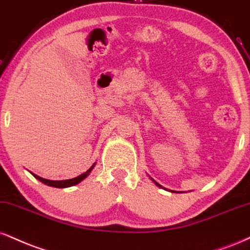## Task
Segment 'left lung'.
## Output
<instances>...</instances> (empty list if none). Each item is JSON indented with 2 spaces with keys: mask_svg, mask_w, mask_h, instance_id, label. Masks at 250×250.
<instances>
[{
  "mask_svg": "<svg viewBox=\"0 0 250 250\" xmlns=\"http://www.w3.org/2000/svg\"><path fill=\"white\" fill-rule=\"evenodd\" d=\"M151 179H152V178H151ZM152 180H154V179H152ZM154 183H155V184H156V185H157V186H159V188H162V186H161V185H159V184H158V183H156V182H155V180H154ZM171 192H174V191H171Z\"/></svg>",
  "mask_w": 250,
  "mask_h": 250,
  "instance_id": "obj_1",
  "label": "left lung"
}]
</instances>
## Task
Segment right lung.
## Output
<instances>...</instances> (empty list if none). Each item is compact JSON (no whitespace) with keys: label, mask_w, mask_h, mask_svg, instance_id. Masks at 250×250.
Returning <instances> with one entry per match:
<instances>
[{"label":"right lung","mask_w":250,"mask_h":250,"mask_svg":"<svg viewBox=\"0 0 250 250\" xmlns=\"http://www.w3.org/2000/svg\"><path fill=\"white\" fill-rule=\"evenodd\" d=\"M94 165H95V164H93L92 167H89V169L87 170L85 173L80 174V176L76 177V178L66 179V180H50V179H44V178H42V177L37 176V174H34V173H32V174H34V176L36 177V178H37V179L39 180V182L44 183V184H46V185H49V186H53V188H70V186H73V185L79 184V183L81 182V180H83V179L86 178L87 176H88L89 172H91L93 167H94Z\"/></svg>","instance_id":"right-lung-1"}]
</instances>
